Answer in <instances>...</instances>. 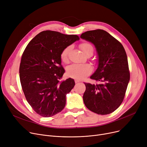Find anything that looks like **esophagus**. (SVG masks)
I'll use <instances>...</instances> for the list:
<instances>
[{
	"instance_id": "34e87169",
	"label": "esophagus",
	"mask_w": 147,
	"mask_h": 147,
	"mask_svg": "<svg viewBox=\"0 0 147 147\" xmlns=\"http://www.w3.org/2000/svg\"><path fill=\"white\" fill-rule=\"evenodd\" d=\"M74 81H75V83H78L80 82V81H79V80H78V79H76Z\"/></svg>"
}]
</instances>
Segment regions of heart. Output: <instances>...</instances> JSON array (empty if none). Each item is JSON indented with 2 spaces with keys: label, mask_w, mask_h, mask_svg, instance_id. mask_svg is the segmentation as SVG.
I'll list each match as a JSON object with an SVG mask.
<instances>
[{
  "label": "heart",
  "mask_w": 147,
  "mask_h": 147,
  "mask_svg": "<svg viewBox=\"0 0 147 147\" xmlns=\"http://www.w3.org/2000/svg\"><path fill=\"white\" fill-rule=\"evenodd\" d=\"M80 48L83 52L86 54L89 51H94V48L89 42H83L80 44ZM71 46H67L61 53V59L64 63H67L68 54L71 51ZM92 71V67L89 64H73L67 69V75L71 78L82 79L89 75Z\"/></svg>",
  "instance_id": "1"
}]
</instances>
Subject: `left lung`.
<instances>
[{"instance_id": "obj_1", "label": "left lung", "mask_w": 147, "mask_h": 147, "mask_svg": "<svg viewBox=\"0 0 147 147\" xmlns=\"http://www.w3.org/2000/svg\"><path fill=\"white\" fill-rule=\"evenodd\" d=\"M80 37L95 46L98 67L90 79L101 82L96 84L84 83V103L95 113L110 114L122 103L130 80L126 51L119 40L103 30L88 31Z\"/></svg>"}]
</instances>
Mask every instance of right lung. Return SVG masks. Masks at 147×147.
Instances as JSON below:
<instances>
[{"label":"right lung","instance_id":"right-lung-1","mask_svg":"<svg viewBox=\"0 0 147 147\" xmlns=\"http://www.w3.org/2000/svg\"><path fill=\"white\" fill-rule=\"evenodd\" d=\"M79 38L78 35L43 31L22 53L19 69L22 89L33 110L42 117H52L64 109L66 95L75 83L71 78L61 80L65 73L61 53Z\"/></svg>","mask_w":147,"mask_h":147}]
</instances>
